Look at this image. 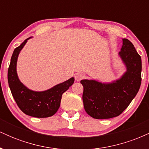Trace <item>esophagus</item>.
I'll return each instance as SVG.
<instances>
[{
  "instance_id": "1",
  "label": "esophagus",
  "mask_w": 149,
  "mask_h": 149,
  "mask_svg": "<svg viewBox=\"0 0 149 149\" xmlns=\"http://www.w3.org/2000/svg\"><path fill=\"white\" fill-rule=\"evenodd\" d=\"M85 76L83 74V73H77L75 74V79H76V81H80V80H82L83 78H84Z\"/></svg>"
}]
</instances>
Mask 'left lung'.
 Returning a JSON list of instances; mask_svg holds the SVG:
<instances>
[{"instance_id":"left-lung-1","label":"left lung","mask_w":149,"mask_h":149,"mask_svg":"<svg viewBox=\"0 0 149 149\" xmlns=\"http://www.w3.org/2000/svg\"><path fill=\"white\" fill-rule=\"evenodd\" d=\"M119 55L127 67L120 79L112 83L82 80L85 111L96 119H108L120 115L139 91L141 83V59L132 42L123 39Z\"/></svg>"}]
</instances>
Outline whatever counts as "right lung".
I'll return each mask as SVG.
<instances>
[{"label": "right lung", "mask_w": 149, "mask_h": 149, "mask_svg": "<svg viewBox=\"0 0 149 149\" xmlns=\"http://www.w3.org/2000/svg\"><path fill=\"white\" fill-rule=\"evenodd\" d=\"M29 38L26 39L13 52L8 68V84L13 97L22 112L32 117L47 118L57 111L63 93L73 85L74 78H70L43 92H34L26 88L19 80L16 66L19 53Z\"/></svg>", "instance_id": "obj_1"}]
</instances>
